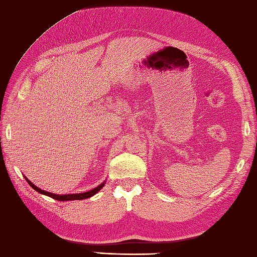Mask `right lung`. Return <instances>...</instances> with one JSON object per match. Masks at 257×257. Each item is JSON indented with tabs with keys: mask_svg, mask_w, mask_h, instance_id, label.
Instances as JSON below:
<instances>
[{
	"mask_svg": "<svg viewBox=\"0 0 257 257\" xmlns=\"http://www.w3.org/2000/svg\"><path fill=\"white\" fill-rule=\"evenodd\" d=\"M25 179L28 182V184H29L32 188L38 191L39 193H42V195L44 196H47V197H51L55 200H58V201H71V200H83V199H87V198H91L93 197L94 195H96L97 192H98L99 190H101V188L103 186H105L106 184V180L105 182H102L100 185H98L97 187H95V188L88 190V191H85V192H81V193H68V195H56V193H52V192H48V191H45V190H42L41 188H39V187H37L36 185H34L33 183H31L29 179H28L26 176H24Z\"/></svg>",
	"mask_w": 257,
	"mask_h": 257,
	"instance_id": "obj_1",
	"label": "right lung"
}]
</instances>
